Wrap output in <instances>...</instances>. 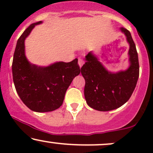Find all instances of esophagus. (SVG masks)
I'll return each instance as SVG.
<instances>
[{"label": "esophagus", "instance_id": "obj_1", "mask_svg": "<svg viewBox=\"0 0 153 153\" xmlns=\"http://www.w3.org/2000/svg\"><path fill=\"white\" fill-rule=\"evenodd\" d=\"M84 64V61L82 60V59H80V58H79L78 59V65H79V66H80V68H81V67L82 66V65Z\"/></svg>", "mask_w": 153, "mask_h": 153}]
</instances>
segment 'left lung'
Returning a JSON list of instances; mask_svg holds the SVG:
<instances>
[{"mask_svg":"<svg viewBox=\"0 0 153 153\" xmlns=\"http://www.w3.org/2000/svg\"><path fill=\"white\" fill-rule=\"evenodd\" d=\"M120 30L129 45L130 65L126 71H107L92 52L85 56V63L81 68L85 80V99L89 106L97 111H108L122 106L131 97L137 82L140 66L136 46L130 32L123 27Z\"/></svg>","mask_w":153,"mask_h":153,"instance_id":"8db88e82","label":"left lung"}]
</instances>
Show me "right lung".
<instances>
[{"label":"right lung","instance_id":"obj_1","mask_svg":"<svg viewBox=\"0 0 153 153\" xmlns=\"http://www.w3.org/2000/svg\"><path fill=\"white\" fill-rule=\"evenodd\" d=\"M39 22L31 24L17 41L12 73L16 90L24 104L36 112H48L62 106L67 89L80 73L78 59L40 67L29 62L25 55L26 38Z\"/></svg>","mask_w":153,"mask_h":153}]
</instances>
